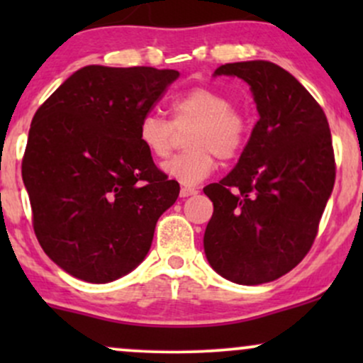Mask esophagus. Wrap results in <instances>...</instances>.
Here are the masks:
<instances>
[{
  "mask_svg": "<svg viewBox=\"0 0 363 363\" xmlns=\"http://www.w3.org/2000/svg\"><path fill=\"white\" fill-rule=\"evenodd\" d=\"M181 198H187V196H194L198 194V189H196L194 186H187V184H182L181 187Z\"/></svg>",
  "mask_w": 363,
  "mask_h": 363,
  "instance_id": "1",
  "label": "esophagus"
}]
</instances>
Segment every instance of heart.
<instances>
[{
    "instance_id": "b5f03b06",
    "label": "heart",
    "mask_w": 363,
    "mask_h": 363,
    "mask_svg": "<svg viewBox=\"0 0 363 363\" xmlns=\"http://www.w3.org/2000/svg\"><path fill=\"white\" fill-rule=\"evenodd\" d=\"M170 121L155 112L141 116L136 138L145 152L155 160L170 155L176 129L189 128L186 153L164 165L170 177L182 184H198L216 167V157L232 160L242 153L249 138V119L235 109L232 99L210 86H194L169 102Z\"/></svg>"
}]
</instances>
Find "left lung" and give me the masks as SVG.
<instances>
[{
	"instance_id": "8db88e82",
	"label": "left lung",
	"mask_w": 363,
	"mask_h": 363,
	"mask_svg": "<svg viewBox=\"0 0 363 363\" xmlns=\"http://www.w3.org/2000/svg\"><path fill=\"white\" fill-rule=\"evenodd\" d=\"M220 74L249 83L259 121L235 167L203 189L213 201L203 244L216 273L261 285L314 244L336 177L331 131L315 99L274 62H227Z\"/></svg>"
}]
</instances>
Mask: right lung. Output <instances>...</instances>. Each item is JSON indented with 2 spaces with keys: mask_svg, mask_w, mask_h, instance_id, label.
Instances as JSON below:
<instances>
[{
  "mask_svg": "<svg viewBox=\"0 0 363 363\" xmlns=\"http://www.w3.org/2000/svg\"><path fill=\"white\" fill-rule=\"evenodd\" d=\"M177 78L176 69L91 65L37 109L23 184L40 247L72 277L109 283L133 272L176 203L179 182L157 169L136 128Z\"/></svg>",
  "mask_w": 363,
  "mask_h": 363,
  "instance_id": "1",
  "label": "right lung"
}]
</instances>
